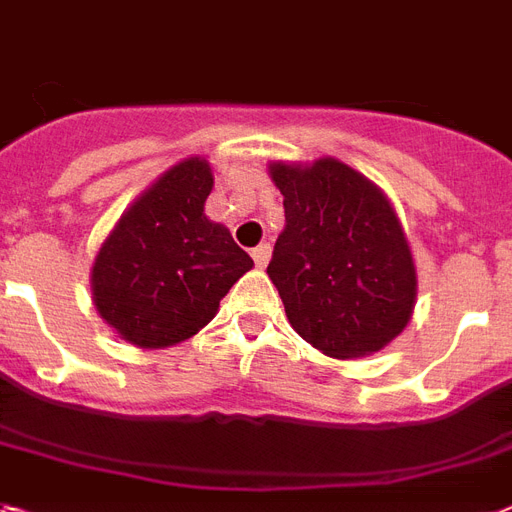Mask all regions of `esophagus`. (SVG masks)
Wrapping results in <instances>:
<instances>
[{
	"label": "esophagus",
	"instance_id": "1",
	"mask_svg": "<svg viewBox=\"0 0 512 512\" xmlns=\"http://www.w3.org/2000/svg\"><path fill=\"white\" fill-rule=\"evenodd\" d=\"M252 260H255L257 268H265V265H268V260H270V247H268V244H260V247L252 249Z\"/></svg>",
	"mask_w": 512,
	"mask_h": 512
}]
</instances>
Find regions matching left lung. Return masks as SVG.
Segmentation results:
<instances>
[{
	"instance_id": "left-lung-1",
	"label": "left lung",
	"mask_w": 512,
	"mask_h": 512,
	"mask_svg": "<svg viewBox=\"0 0 512 512\" xmlns=\"http://www.w3.org/2000/svg\"><path fill=\"white\" fill-rule=\"evenodd\" d=\"M284 231L268 276L305 342L336 360L373 355L413 318L418 273L381 186L336 157L268 162Z\"/></svg>"
}]
</instances>
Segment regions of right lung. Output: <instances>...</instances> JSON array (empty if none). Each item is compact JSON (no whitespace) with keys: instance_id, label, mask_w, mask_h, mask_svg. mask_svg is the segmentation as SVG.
<instances>
[{"instance_id":"obj_1","label":"right lung","mask_w":512,"mask_h":512,"mask_svg":"<svg viewBox=\"0 0 512 512\" xmlns=\"http://www.w3.org/2000/svg\"><path fill=\"white\" fill-rule=\"evenodd\" d=\"M205 157L176 162L126 207L91 265L99 318L139 350L186 342L252 270L223 223L205 215L213 191Z\"/></svg>"}]
</instances>
